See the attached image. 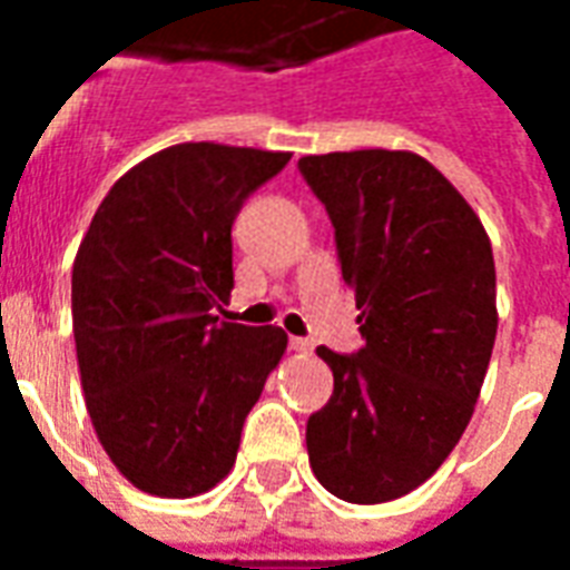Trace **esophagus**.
<instances>
[{"label": "esophagus", "instance_id": "esophagus-1", "mask_svg": "<svg viewBox=\"0 0 570 570\" xmlns=\"http://www.w3.org/2000/svg\"><path fill=\"white\" fill-rule=\"evenodd\" d=\"M289 347H293L296 354H311V351H314V342H311V338H298V335H293V338H289Z\"/></svg>", "mask_w": 570, "mask_h": 570}]
</instances>
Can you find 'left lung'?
<instances>
[{
	"instance_id": "1",
	"label": "left lung",
	"mask_w": 570,
	"mask_h": 570,
	"mask_svg": "<svg viewBox=\"0 0 570 570\" xmlns=\"http://www.w3.org/2000/svg\"><path fill=\"white\" fill-rule=\"evenodd\" d=\"M335 228L363 347L335 354L333 396L305 430L308 461L347 503L403 498L470 424L498 335L494 256L473 207L415 151L305 155Z\"/></svg>"
}]
</instances>
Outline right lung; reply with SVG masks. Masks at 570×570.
<instances>
[{
  "instance_id": "add662e5",
  "label": "right lung",
  "mask_w": 570,
  "mask_h": 570,
  "mask_svg": "<svg viewBox=\"0 0 570 570\" xmlns=\"http://www.w3.org/2000/svg\"><path fill=\"white\" fill-rule=\"evenodd\" d=\"M289 151L179 142L130 167L72 262V335L97 440L140 491L195 498L235 466L281 363V326H240L232 225Z\"/></svg>"
}]
</instances>
